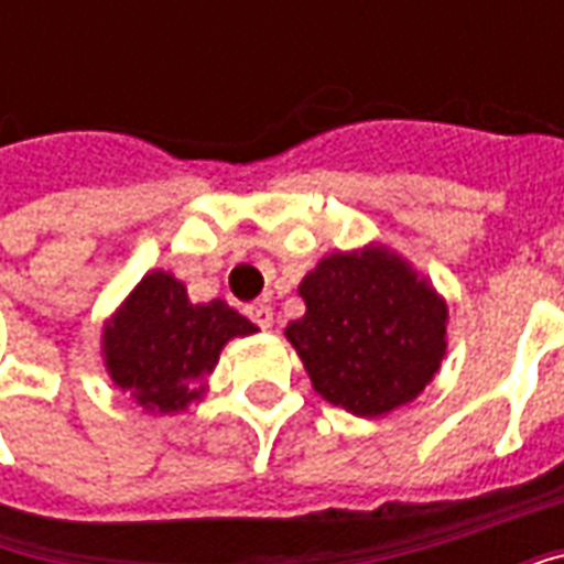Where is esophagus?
I'll return each mask as SVG.
<instances>
[{"mask_svg":"<svg viewBox=\"0 0 564 564\" xmlns=\"http://www.w3.org/2000/svg\"><path fill=\"white\" fill-rule=\"evenodd\" d=\"M247 317L253 319L259 329H271V323H274V314H271V307L265 302H257V305L247 307Z\"/></svg>","mask_w":564,"mask_h":564,"instance_id":"34e87169","label":"esophagus"}]
</instances>
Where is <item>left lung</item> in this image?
Wrapping results in <instances>:
<instances>
[{
  "mask_svg": "<svg viewBox=\"0 0 564 564\" xmlns=\"http://www.w3.org/2000/svg\"><path fill=\"white\" fill-rule=\"evenodd\" d=\"M299 293L305 317L286 326L314 390L356 416L414 402L447 350V305L387 247L332 253Z\"/></svg>",
  "mask_w": 564,
  "mask_h": 564,
  "instance_id": "1",
  "label": "left lung"
}]
</instances>
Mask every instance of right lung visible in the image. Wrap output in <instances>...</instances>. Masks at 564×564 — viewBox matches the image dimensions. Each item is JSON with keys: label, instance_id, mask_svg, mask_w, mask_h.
<instances>
[{"label": "right lung", "instance_id": "1", "mask_svg": "<svg viewBox=\"0 0 564 564\" xmlns=\"http://www.w3.org/2000/svg\"><path fill=\"white\" fill-rule=\"evenodd\" d=\"M250 332L257 326L226 302L193 305L184 283L165 271H150L105 326V366L139 404L172 414L202 395L223 344Z\"/></svg>", "mask_w": 564, "mask_h": 564}]
</instances>
